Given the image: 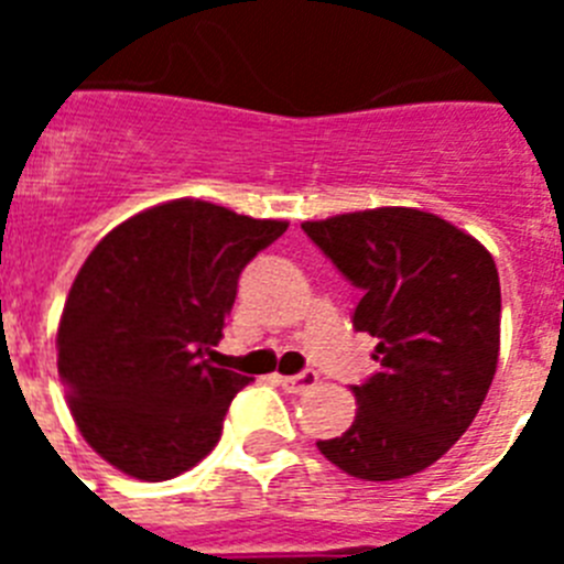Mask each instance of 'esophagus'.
<instances>
[{"label": "esophagus", "instance_id": "34e87169", "mask_svg": "<svg viewBox=\"0 0 564 564\" xmlns=\"http://www.w3.org/2000/svg\"><path fill=\"white\" fill-rule=\"evenodd\" d=\"M276 381H279V387L288 392H307L318 383V372L305 370V372H299V376H276Z\"/></svg>", "mask_w": 564, "mask_h": 564}]
</instances>
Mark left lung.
I'll return each mask as SVG.
<instances>
[{"instance_id": "obj_1", "label": "left lung", "mask_w": 564, "mask_h": 564, "mask_svg": "<svg viewBox=\"0 0 564 564\" xmlns=\"http://www.w3.org/2000/svg\"><path fill=\"white\" fill-rule=\"evenodd\" d=\"M361 288L352 327L378 338L352 387L350 430L318 452L358 480L423 471L471 426L500 358V276L471 234L421 208L383 206L302 223Z\"/></svg>"}]
</instances>
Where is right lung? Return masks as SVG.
<instances>
[{"instance_id":"add662e5","label":"right lung","mask_w":564,"mask_h":564,"mask_svg":"<svg viewBox=\"0 0 564 564\" xmlns=\"http://www.w3.org/2000/svg\"><path fill=\"white\" fill-rule=\"evenodd\" d=\"M288 231L181 197L89 251L58 322V376L84 441L118 471L172 480L217 446L251 378L208 364L242 268Z\"/></svg>"}]
</instances>
